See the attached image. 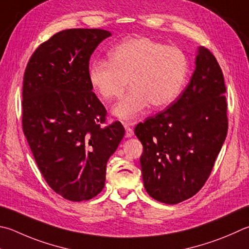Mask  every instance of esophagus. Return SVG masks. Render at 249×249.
<instances>
[{"label": "esophagus", "mask_w": 249, "mask_h": 249, "mask_svg": "<svg viewBox=\"0 0 249 249\" xmlns=\"http://www.w3.org/2000/svg\"><path fill=\"white\" fill-rule=\"evenodd\" d=\"M136 124V122H124L123 125L126 129V137H132L134 135V130L132 126Z\"/></svg>", "instance_id": "esophagus-1"}]
</instances>
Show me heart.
<instances>
[{
  "instance_id": "heart-1",
  "label": "heart",
  "mask_w": 249,
  "mask_h": 249,
  "mask_svg": "<svg viewBox=\"0 0 249 249\" xmlns=\"http://www.w3.org/2000/svg\"><path fill=\"white\" fill-rule=\"evenodd\" d=\"M187 73V57L179 48L138 37L113 48L109 61L92 62L89 81L106 101L120 99L129 81L132 89L113 112L120 119L130 120L149 103L157 109L171 105L182 92Z\"/></svg>"
}]
</instances>
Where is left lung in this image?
<instances>
[{"label": "left lung", "instance_id": "obj_1", "mask_svg": "<svg viewBox=\"0 0 249 249\" xmlns=\"http://www.w3.org/2000/svg\"><path fill=\"white\" fill-rule=\"evenodd\" d=\"M225 91L218 61L200 47L187 87L164 111L135 127L143 148V186L153 199L175 205L205 185L228 134Z\"/></svg>", "mask_w": 249, "mask_h": 249}]
</instances>
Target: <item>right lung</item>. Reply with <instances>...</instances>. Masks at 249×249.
<instances>
[{"label": "right lung", "mask_w": 249, "mask_h": 249, "mask_svg": "<svg viewBox=\"0 0 249 249\" xmlns=\"http://www.w3.org/2000/svg\"><path fill=\"white\" fill-rule=\"evenodd\" d=\"M112 34L66 29L36 49L22 81L21 125L38 168L54 192L89 200L105 187L107 162L125 134L107 124V110L89 81V60Z\"/></svg>", "instance_id": "1"}]
</instances>
